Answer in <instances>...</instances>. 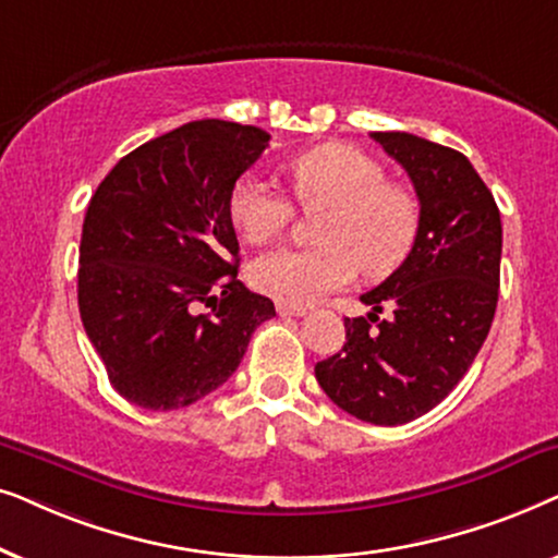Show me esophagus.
Instances as JSON below:
<instances>
[{
  "label": "esophagus",
  "instance_id": "1",
  "mask_svg": "<svg viewBox=\"0 0 558 558\" xmlns=\"http://www.w3.org/2000/svg\"><path fill=\"white\" fill-rule=\"evenodd\" d=\"M278 314L280 316H306L308 311L303 306H291V303H278Z\"/></svg>",
  "mask_w": 558,
  "mask_h": 558
}]
</instances>
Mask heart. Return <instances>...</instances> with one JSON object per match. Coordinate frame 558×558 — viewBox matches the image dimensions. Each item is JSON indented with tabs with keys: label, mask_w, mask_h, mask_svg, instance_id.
<instances>
[{
	"label": "heart",
	"mask_w": 558,
	"mask_h": 558,
	"mask_svg": "<svg viewBox=\"0 0 558 558\" xmlns=\"http://www.w3.org/2000/svg\"><path fill=\"white\" fill-rule=\"evenodd\" d=\"M295 204L322 214L311 250H272L250 267L257 291L291 306H308L354 280L390 275L411 255L421 229V202L405 183L388 181L373 155L349 145H324L288 160ZM229 214L244 240L265 244L291 227L293 204L270 181L244 175L229 198Z\"/></svg>",
	"instance_id": "1"
}]
</instances>
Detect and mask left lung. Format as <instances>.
<instances>
[{
  "label": "left lung",
  "mask_w": 558,
  "mask_h": 558,
  "mask_svg": "<svg viewBox=\"0 0 558 558\" xmlns=\"http://www.w3.org/2000/svg\"><path fill=\"white\" fill-rule=\"evenodd\" d=\"M405 168L421 202L411 255L360 295L367 316L344 318L339 354L316 380L341 411L400 426L436 408L485 344L500 288L502 225L485 181L462 153L408 132H373ZM388 305L390 319L376 316Z\"/></svg>",
  "instance_id": "left-lung-1"
}]
</instances>
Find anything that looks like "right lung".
<instances>
[{
	"mask_svg": "<svg viewBox=\"0 0 558 558\" xmlns=\"http://www.w3.org/2000/svg\"><path fill=\"white\" fill-rule=\"evenodd\" d=\"M270 143L252 124L198 119L124 155L81 232L78 311L119 396L175 411L225 385L275 316L236 278L229 198Z\"/></svg>",
	"mask_w": 558,
	"mask_h": 558,
	"instance_id": "1",
	"label": "right lung"
}]
</instances>
